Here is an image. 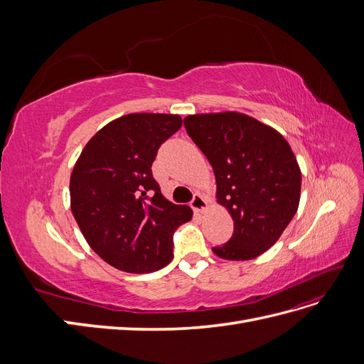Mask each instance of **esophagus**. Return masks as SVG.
<instances>
[{"label":"esophagus","instance_id":"1","mask_svg":"<svg viewBox=\"0 0 364 364\" xmlns=\"http://www.w3.org/2000/svg\"><path fill=\"white\" fill-rule=\"evenodd\" d=\"M208 206V202L203 199L200 194H194L193 200H191V208L194 213H202L203 209Z\"/></svg>","mask_w":364,"mask_h":364}]
</instances>
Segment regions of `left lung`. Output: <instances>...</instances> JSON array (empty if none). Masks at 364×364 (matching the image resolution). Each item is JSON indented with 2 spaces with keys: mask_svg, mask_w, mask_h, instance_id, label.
I'll return each mask as SVG.
<instances>
[{
  "mask_svg": "<svg viewBox=\"0 0 364 364\" xmlns=\"http://www.w3.org/2000/svg\"><path fill=\"white\" fill-rule=\"evenodd\" d=\"M183 124L213 165L217 200L234 220L232 237L213 252L234 261L259 257L277 243L299 206L302 174L289 142L238 112L188 115Z\"/></svg>",
  "mask_w": 364,
  "mask_h": 364,
  "instance_id": "8db88e82",
  "label": "left lung"
}]
</instances>
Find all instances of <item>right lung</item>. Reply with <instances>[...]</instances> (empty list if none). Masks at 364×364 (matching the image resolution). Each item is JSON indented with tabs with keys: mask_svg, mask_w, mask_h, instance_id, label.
Listing matches in <instances>:
<instances>
[{
	"mask_svg": "<svg viewBox=\"0 0 364 364\" xmlns=\"http://www.w3.org/2000/svg\"><path fill=\"white\" fill-rule=\"evenodd\" d=\"M182 126L171 114H129L90 139L71 173V211L87 245L115 269L150 273L173 259V235L191 220L151 174L161 144Z\"/></svg>",
	"mask_w": 364,
	"mask_h": 364,
	"instance_id": "right-lung-1",
	"label": "right lung"
}]
</instances>
